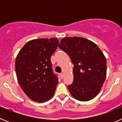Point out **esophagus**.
Masks as SVG:
<instances>
[{
	"mask_svg": "<svg viewBox=\"0 0 122 122\" xmlns=\"http://www.w3.org/2000/svg\"><path fill=\"white\" fill-rule=\"evenodd\" d=\"M60 76L62 79L63 78V73H61V74H60Z\"/></svg>",
	"mask_w": 122,
	"mask_h": 122,
	"instance_id": "obj_1",
	"label": "esophagus"
}]
</instances>
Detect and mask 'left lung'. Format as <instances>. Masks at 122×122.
Returning a JSON list of instances; mask_svg holds the SVG:
<instances>
[{
	"label": "left lung",
	"instance_id": "obj_1",
	"mask_svg": "<svg viewBox=\"0 0 122 122\" xmlns=\"http://www.w3.org/2000/svg\"><path fill=\"white\" fill-rule=\"evenodd\" d=\"M59 47L70 56L74 80L68 86L79 101L91 100L99 93L106 77V59L98 46L85 38L65 37Z\"/></svg>",
	"mask_w": 122,
	"mask_h": 122
}]
</instances>
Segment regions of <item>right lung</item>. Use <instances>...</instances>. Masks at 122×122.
<instances>
[{
  "instance_id": "1",
  "label": "right lung",
  "mask_w": 122,
  "mask_h": 122,
  "mask_svg": "<svg viewBox=\"0 0 122 122\" xmlns=\"http://www.w3.org/2000/svg\"><path fill=\"white\" fill-rule=\"evenodd\" d=\"M58 44L56 38L32 40L22 47L16 59L18 82L28 97L38 103L50 100L59 82L51 62Z\"/></svg>"
}]
</instances>
